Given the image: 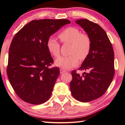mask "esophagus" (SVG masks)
Here are the masks:
<instances>
[{"instance_id": "34e87169", "label": "esophagus", "mask_w": 125, "mask_h": 125, "mask_svg": "<svg viewBox=\"0 0 125 125\" xmlns=\"http://www.w3.org/2000/svg\"><path fill=\"white\" fill-rule=\"evenodd\" d=\"M60 73H62L66 72V71L64 70H63V69H60Z\"/></svg>"}]
</instances>
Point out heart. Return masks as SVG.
<instances>
[{"instance_id": "heart-1", "label": "heart", "mask_w": 125, "mask_h": 125, "mask_svg": "<svg viewBox=\"0 0 125 125\" xmlns=\"http://www.w3.org/2000/svg\"><path fill=\"white\" fill-rule=\"evenodd\" d=\"M59 37L62 43L71 44L70 54L55 61V65L64 69H70L78 64L79 59L85 60L90 53L91 40L88 34L81 33L77 28L68 27L60 32ZM48 51L54 57L58 58L60 54V46L56 40L49 38L47 42Z\"/></svg>"}]
</instances>
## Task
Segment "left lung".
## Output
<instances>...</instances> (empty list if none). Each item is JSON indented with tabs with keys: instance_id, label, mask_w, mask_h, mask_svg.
I'll return each instance as SVG.
<instances>
[{
	"instance_id": "8db88e82",
	"label": "left lung",
	"mask_w": 125,
	"mask_h": 125,
	"mask_svg": "<svg viewBox=\"0 0 125 125\" xmlns=\"http://www.w3.org/2000/svg\"><path fill=\"white\" fill-rule=\"evenodd\" d=\"M90 37V53L78 70L87 72L81 76L72 71L70 88L72 95L82 102L101 97L107 90L114 76V53L106 32L100 26L81 19L76 21Z\"/></svg>"
}]
</instances>
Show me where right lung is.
<instances>
[{"mask_svg": "<svg viewBox=\"0 0 125 125\" xmlns=\"http://www.w3.org/2000/svg\"><path fill=\"white\" fill-rule=\"evenodd\" d=\"M69 20L43 19L24 25L12 40L9 51L7 74L21 100L40 104L51 97L60 71L49 68L54 62L47 47L52 35Z\"/></svg>", "mask_w": 125, "mask_h": 125, "instance_id": "add662e5", "label": "right lung"}]
</instances>
